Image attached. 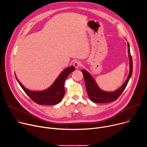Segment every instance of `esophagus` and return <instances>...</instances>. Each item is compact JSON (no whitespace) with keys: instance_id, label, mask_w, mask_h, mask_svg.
<instances>
[{"instance_id":"obj_1","label":"esophagus","mask_w":147,"mask_h":147,"mask_svg":"<svg viewBox=\"0 0 147 147\" xmlns=\"http://www.w3.org/2000/svg\"><path fill=\"white\" fill-rule=\"evenodd\" d=\"M73 65L76 68H78L81 66V63L80 61H76L74 63Z\"/></svg>"}]
</instances>
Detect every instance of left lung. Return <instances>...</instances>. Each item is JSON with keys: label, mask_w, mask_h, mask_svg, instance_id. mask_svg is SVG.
I'll list each match as a JSON object with an SVG mask.
<instances>
[{"label": "left lung", "mask_w": 147, "mask_h": 147, "mask_svg": "<svg viewBox=\"0 0 147 147\" xmlns=\"http://www.w3.org/2000/svg\"><path fill=\"white\" fill-rule=\"evenodd\" d=\"M127 45L129 56L130 57V73L127 80H125L123 86L117 90L111 92H107L100 90L98 88L95 80L90 74V73L85 70H82V73L84 75V77L87 92L90 99L92 102L99 103H109L113 102L116 100L120 96V95L125 90V87H126L133 73V60L130 53L129 44L127 43Z\"/></svg>", "instance_id": "8db88e82"}]
</instances>
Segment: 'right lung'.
I'll return each mask as SVG.
<instances>
[{
  "mask_svg": "<svg viewBox=\"0 0 147 147\" xmlns=\"http://www.w3.org/2000/svg\"><path fill=\"white\" fill-rule=\"evenodd\" d=\"M75 68L70 66L63 71L53 85L48 90L40 92H34L26 88L16 78L20 86L26 92V94L36 103L45 105H52L59 103L63 99L65 94V82L67 76L73 71Z\"/></svg>",
  "mask_w": 147,
  "mask_h": 147,
  "instance_id": "right-lung-1",
  "label": "right lung"
}]
</instances>
